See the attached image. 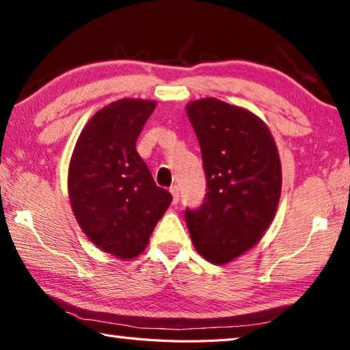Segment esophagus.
Masks as SVG:
<instances>
[{
    "instance_id": "obj_1",
    "label": "esophagus",
    "mask_w": 350,
    "mask_h": 350,
    "mask_svg": "<svg viewBox=\"0 0 350 350\" xmlns=\"http://www.w3.org/2000/svg\"><path fill=\"white\" fill-rule=\"evenodd\" d=\"M170 193L173 194V204H177L179 202V188H177L176 185L170 188Z\"/></svg>"
}]
</instances>
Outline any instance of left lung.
<instances>
[{
	"label": "left lung",
	"instance_id": "8db88e82",
	"mask_svg": "<svg viewBox=\"0 0 350 350\" xmlns=\"http://www.w3.org/2000/svg\"><path fill=\"white\" fill-rule=\"evenodd\" d=\"M206 177L205 202L187 210L193 245L224 265L258 244L281 198V161L269 126L241 106L215 97L187 105Z\"/></svg>",
	"mask_w": 350,
	"mask_h": 350
}]
</instances>
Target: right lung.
<instances>
[{
    "label": "right lung",
    "instance_id": "right-lung-1",
    "mask_svg": "<svg viewBox=\"0 0 350 350\" xmlns=\"http://www.w3.org/2000/svg\"><path fill=\"white\" fill-rule=\"evenodd\" d=\"M156 105L144 98L106 105L81 129L69 162L68 193L77 222L94 245L118 259L144 253L173 200L135 150Z\"/></svg>",
    "mask_w": 350,
    "mask_h": 350
}]
</instances>
